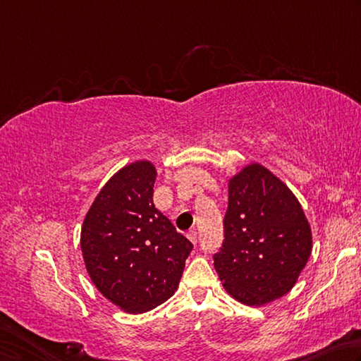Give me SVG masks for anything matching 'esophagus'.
<instances>
[{"label":"esophagus","instance_id":"34e87169","mask_svg":"<svg viewBox=\"0 0 361 361\" xmlns=\"http://www.w3.org/2000/svg\"><path fill=\"white\" fill-rule=\"evenodd\" d=\"M187 236H188V239H190L193 244L198 243V233L197 231H188Z\"/></svg>","mask_w":361,"mask_h":361}]
</instances>
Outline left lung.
<instances>
[{
	"label": "left lung",
	"instance_id": "1",
	"mask_svg": "<svg viewBox=\"0 0 361 361\" xmlns=\"http://www.w3.org/2000/svg\"><path fill=\"white\" fill-rule=\"evenodd\" d=\"M224 226L214 268L226 293L260 307L295 287L311 257L312 231L286 182L260 163L245 164L228 179Z\"/></svg>",
	"mask_w": 361,
	"mask_h": 361
}]
</instances>
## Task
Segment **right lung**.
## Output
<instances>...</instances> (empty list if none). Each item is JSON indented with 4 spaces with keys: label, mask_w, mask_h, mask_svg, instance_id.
<instances>
[{
    "label": "right lung",
    "mask_w": 361,
    "mask_h": 361,
    "mask_svg": "<svg viewBox=\"0 0 361 361\" xmlns=\"http://www.w3.org/2000/svg\"><path fill=\"white\" fill-rule=\"evenodd\" d=\"M157 169L149 160L120 168L85 214L80 249L98 292L128 314L169 300L193 249L154 204Z\"/></svg>",
    "instance_id": "add662e5"
}]
</instances>
